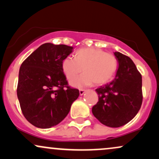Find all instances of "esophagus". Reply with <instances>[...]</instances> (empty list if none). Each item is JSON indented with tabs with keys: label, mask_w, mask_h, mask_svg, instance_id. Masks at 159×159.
I'll use <instances>...</instances> for the list:
<instances>
[{
	"label": "esophagus",
	"mask_w": 159,
	"mask_h": 159,
	"mask_svg": "<svg viewBox=\"0 0 159 159\" xmlns=\"http://www.w3.org/2000/svg\"><path fill=\"white\" fill-rule=\"evenodd\" d=\"M85 90H82V89H81V90H79V94H80V96H83V95H84V93H85Z\"/></svg>",
	"instance_id": "obj_1"
}]
</instances>
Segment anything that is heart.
<instances>
[{
    "instance_id": "b5f03b06",
    "label": "heart",
    "mask_w": 159,
    "mask_h": 159,
    "mask_svg": "<svg viewBox=\"0 0 159 159\" xmlns=\"http://www.w3.org/2000/svg\"><path fill=\"white\" fill-rule=\"evenodd\" d=\"M62 70L68 80H72L82 72L84 74L71 81V85L82 87L102 86L114 77L117 69V61L113 54L94 48H81L75 57H66L62 61Z\"/></svg>"
}]
</instances>
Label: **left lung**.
<instances>
[{
  "label": "left lung",
  "mask_w": 159,
  "mask_h": 159,
  "mask_svg": "<svg viewBox=\"0 0 159 159\" xmlns=\"http://www.w3.org/2000/svg\"><path fill=\"white\" fill-rule=\"evenodd\" d=\"M119 63L115 78L96 91L98 101L92 108L98 121L108 127L123 126L131 121L142 105V76L130 57L114 52Z\"/></svg>",
  "instance_id": "8db88e82"
}]
</instances>
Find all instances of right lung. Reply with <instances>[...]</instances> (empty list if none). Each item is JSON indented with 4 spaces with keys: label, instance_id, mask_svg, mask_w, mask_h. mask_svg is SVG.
<instances>
[{
    "label": "right lung",
    "instance_id": "add662e5",
    "mask_svg": "<svg viewBox=\"0 0 159 159\" xmlns=\"http://www.w3.org/2000/svg\"><path fill=\"white\" fill-rule=\"evenodd\" d=\"M72 50L66 45L45 43L21 65L17 96L23 115L34 126L48 129L59 124L79 96L62 70V61Z\"/></svg>",
    "mask_w": 159,
    "mask_h": 159
}]
</instances>
